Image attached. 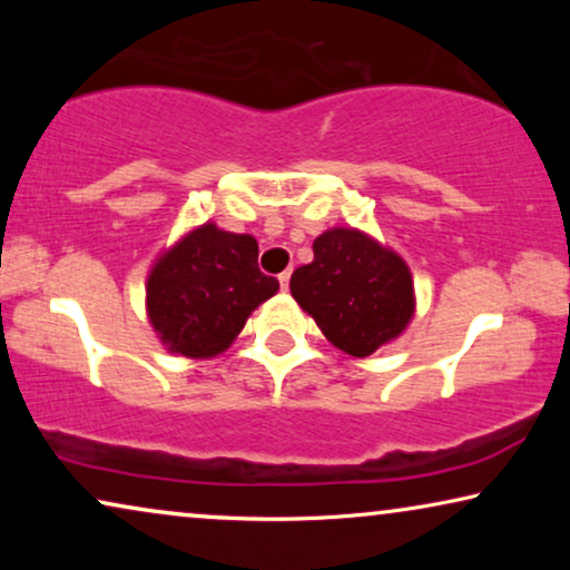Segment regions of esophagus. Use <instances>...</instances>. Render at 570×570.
Instances as JSON below:
<instances>
[{
	"label": "esophagus",
	"mask_w": 570,
	"mask_h": 570,
	"mask_svg": "<svg viewBox=\"0 0 570 570\" xmlns=\"http://www.w3.org/2000/svg\"><path fill=\"white\" fill-rule=\"evenodd\" d=\"M279 287H283V291H287V287H291V269H285L283 275H279Z\"/></svg>",
	"instance_id": "34e87169"
}]
</instances>
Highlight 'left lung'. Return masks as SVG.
Here are the masks:
<instances>
[{
	"label": "left lung",
	"instance_id": "8db88e82",
	"mask_svg": "<svg viewBox=\"0 0 570 570\" xmlns=\"http://www.w3.org/2000/svg\"><path fill=\"white\" fill-rule=\"evenodd\" d=\"M291 293L324 337L353 357L400 337L415 314L407 264L355 228L324 230L314 262L293 272Z\"/></svg>",
	"mask_w": 570,
	"mask_h": 570
}]
</instances>
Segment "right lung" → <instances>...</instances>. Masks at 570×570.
<instances>
[{
  "instance_id": "right-lung-1",
  "label": "right lung",
  "mask_w": 570,
  "mask_h": 570,
  "mask_svg": "<svg viewBox=\"0 0 570 570\" xmlns=\"http://www.w3.org/2000/svg\"><path fill=\"white\" fill-rule=\"evenodd\" d=\"M246 233L199 228L163 252L147 275V318L170 353L215 357L233 345L256 306L279 291L256 264Z\"/></svg>"
}]
</instances>
